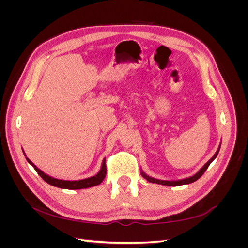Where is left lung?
I'll return each mask as SVG.
<instances>
[{
  "label": "left lung",
  "instance_id": "obj_1",
  "mask_svg": "<svg viewBox=\"0 0 248 248\" xmlns=\"http://www.w3.org/2000/svg\"><path fill=\"white\" fill-rule=\"evenodd\" d=\"M219 149H220V146L218 147V150H217V151L215 152V154L213 155L212 158H210V159L204 164V167H202L198 172H196V174H194V175L191 176V177H189V178L177 180V181H166V180H159V179H155V178L150 177V176H148L147 174H145V172L142 171V170H140V175H141L142 177H144L146 180H148L149 182L156 183V184H161V185H166V186H179V185H184V184H190V183H192V182H194V181H197L198 179H200V178L202 176V174H204V172L206 171V170L208 169V167L210 166V163H211V162L216 158L217 154H218V152H219Z\"/></svg>",
  "mask_w": 248,
  "mask_h": 248
}]
</instances>
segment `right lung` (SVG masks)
Segmentation results:
<instances>
[{
	"label": "right lung",
	"mask_w": 248,
	"mask_h": 248,
	"mask_svg": "<svg viewBox=\"0 0 248 248\" xmlns=\"http://www.w3.org/2000/svg\"><path fill=\"white\" fill-rule=\"evenodd\" d=\"M24 152V150H22ZM25 154V152H24ZM26 156V154H25ZM27 161L31 164V166L35 169V170L38 172V175L46 181V183L55 186V187H59V188H63V189H84V188H89V187H93L100 184L103 179L106 178L107 175V167H106V158L102 160L101 163V168L99 170V171L97 172L96 175L90 177V178H86V179H81V180H76V181H68V180H61V179H57L54 177H50L46 172H43L40 169L37 168L35 164L30 160L28 157H26Z\"/></svg>",
	"instance_id": "obj_1"
}]
</instances>
